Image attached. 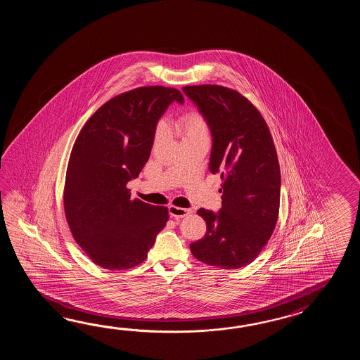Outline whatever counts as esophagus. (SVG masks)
I'll use <instances>...</instances> for the list:
<instances>
[{
	"mask_svg": "<svg viewBox=\"0 0 360 360\" xmlns=\"http://www.w3.org/2000/svg\"><path fill=\"white\" fill-rule=\"evenodd\" d=\"M169 214L174 219H183L185 216H189L191 214V210L171 205V206H169Z\"/></svg>",
	"mask_w": 360,
	"mask_h": 360,
	"instance_id": "34e87169",
	"label": "esophagus"
}]
</instances>
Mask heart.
<instances>
[{"mask_svg": "<svg viewBox=\"0 0 360 360\" xmlns=\"http://www.w3.org/2000/svg\"><path fill=\"white\" fill-rule=\"evenodd\" d=\"M175 131L177 135L183 139L193 138V136H208V123L205 115L198 110H189L184 113L176 123ZM162 135V127L158 126L155 130V139Z\"/></svg>", "mask_w": 360, "mask_h": 360, "instance_id": "heart-1", "label": "heart"}]
</instances>
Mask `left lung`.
<instances>
[{"mask_svg": "<svg viewBox=\"0 0 360 360\" xmlns=\"http://www.w3.org/2000/svg\"><path fill=\"white\" fill-rule=\"evenodd\" d=\"M212 132L210 171L221 175V208H205V237L191 243L197 260L216 268L251 264L276 229L281 169L268 124L242 94L220 84L185 86Z\"/></svg>", "mask_w": 360, "mask_h": 360, "instance_id": "1", "label": "left lung"}]
</instances>
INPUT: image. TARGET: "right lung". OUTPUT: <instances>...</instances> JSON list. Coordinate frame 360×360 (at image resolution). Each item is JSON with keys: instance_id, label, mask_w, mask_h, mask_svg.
Here are the masks:
<instances>
[{"instance_id": "1", "label": "right lung", "mask_w": 360, "mask_h": 360, "mask_svg": "<svg viewBox=\"0 0 360 360\" xmlns=\"http://www.w3.org/2000/svg\"><path fill=\"white\" fill-rule=\"evenodd\" d=\"M174 100V87L144 86L108 100L84 123L69 157L64 212L89 259L108 270L146 260L169 220L165 206L131 199L127 183L149 160L158 120Z\"/></svg>"}]
</instances>
